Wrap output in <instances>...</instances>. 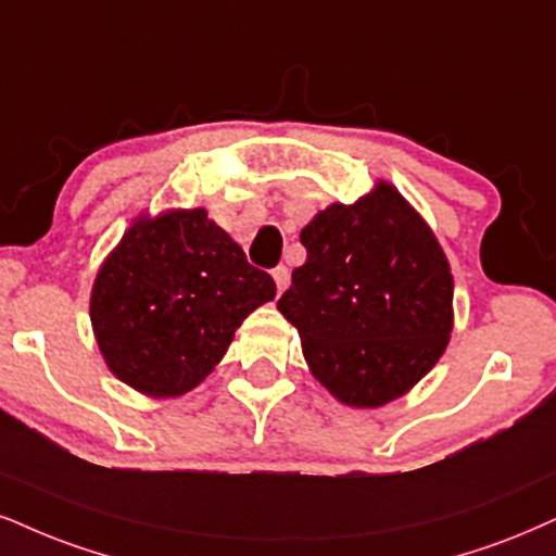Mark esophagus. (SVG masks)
Masks as SVG:
<instances>
[{"mask_svg":"<svg viewBox=\"0 0 556 556\" xmlns=\"http://www.w3.org/2000/svg\"><path fill=\"white\" fill-rule=\"evenodd\" d=\"M273 280H276L278 293L289 289V280H291V276H289V267H286V265H278L276 270H273Z\"/></svg>","mask_w":556,"mask_h":556,"instance_id":"34e87169","label":"esophagus"}]
</instances>
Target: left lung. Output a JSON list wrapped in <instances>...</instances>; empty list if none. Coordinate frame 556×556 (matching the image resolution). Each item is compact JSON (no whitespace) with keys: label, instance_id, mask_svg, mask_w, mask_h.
Instances as JSON below:
<instances>
[{"label":"left lung","instance_id":"8db88e82","mask_svg":"<svg viewBox=\"0 0 556 556\" xmlns=\"http://www.w3.org/2000/svg\"><path fill=\"white\" fill-rule=\"evenodd\" d=\"M306 263L278 312L314 379L348 407L407 394L454 330V276L428 222L392 182L332 203L301 229Z\"/></svg>","mask_w":556,"mask_h":556}]
</instances>
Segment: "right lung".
I'll return each instance as SVG.
<instances>
[{
	"mask_svg": "<svg viewBox=\"0 0 556 556\" xmlns=\"http://www.w3.org/2000/svg\"><path fill=\"white\" fill-rule=\"evenodd\" d=\"M273 299V278L208 211L167 208L136 216L102 260L89 319L115 379L162 400L195 389L237 327Z\"/></svg>",
	"mask_w": 556,
	"mask_h": 556,
	"instance_id": "right-lung-1",
	"label": "right lung"
}]
</instances>
